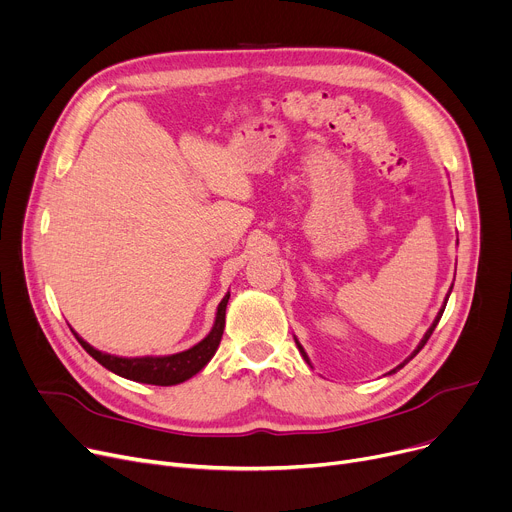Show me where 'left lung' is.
Returning a JSON list of instances; mask_svg holds the SVG:
<instances>
[{
    "instance_id": "obj_1",
    "label": "left lung",
    "mask_w": 512,
    "mask_h": 512,
    "mask_svg": "<svg viewBox=\"0 0 512 512\" xmlns=\"http://www.w3.org/2000/svg\"><path fill=\"white\" fill-rule=\"evenodd\" d=\"M451 291H453V285H451V287H449V293H447V297H445V303H443V307H441V309H439V313H437V318H435V322H432V324H430V328H428V330H426V334H424V336H422V340H420V342H418V346H416V350H414V352H412V355H410V357H408V359H406V361H404V363H400V365H398V367H396V369H393V371H389V373H387V375H391V373H396V371H398V369H402V367H404V365H406V363H408V361H412V359H414V357H416V355H418V352H420V350H422V346H424V344H426V340H428V338H430V334H432V332H435V328H437V324H439V320H441V316H443V311H445V305H447V299H449V295H451ZM295 344H297V348H299V352H301V357H303V361H305V363H307V365H311V363H309V357H307V352H305V350H303V346H301V344H299V340H297V338H295Z\"/></svg>"
}]
</instances>
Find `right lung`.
<instances>
[{
  "label": "right lung",
  "instance_id": "obj_1",
  "mask_svg": "<svg viewBox=\"0 0 512 512\" xmlns=\"http://www.w3.org/2000/svg\"><path fill=\"white\" fill-rule=\"evenodd\" d=\"M227 301H229V293L221 299L217 307V316L211 332L199 344H194L192 348L168 357H131L129 359V357L108 355V352H102L92 344H88L82 336H77V332L73 330L71 332L75 334L77 342L84 346V350L92 359H96L102 367H106L116 375L131 381H139V383H149V385H178L199 373L201 369H205V365L213 359L225 328Z\"/></svg>",
  "mask_w": 512,
  "mask_h": 512
}]
</instances>
